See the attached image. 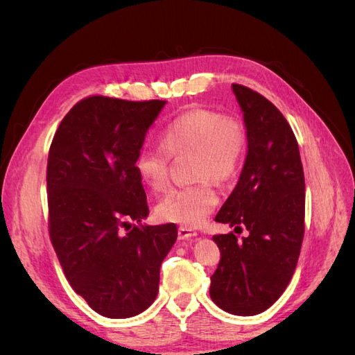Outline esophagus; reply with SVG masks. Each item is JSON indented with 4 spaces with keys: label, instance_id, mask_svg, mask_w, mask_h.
Wrapping results in <instances>:
<instances>
[{
    "label": "esophagus",
    "instance_id": "34e87169",
    "mask_svg": "<svg viewBox=\"0 0 355 355\" xmlns=\"http://www.w3.org/2000/svg\"><path fill=\"white\" fill-rule=\"evenodd\" d=\"M197 236V232L193 229L187 227V225H182V227H178V238L180 239H187V238H193Z\"/></svg>",
    "mask_w": 355,
    "mask_h": 355
}]
</instances>
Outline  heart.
Here are the masks:
<instances>
[{"label":"heart","instance_id":"1","mask_svg":"<svg viewBox=\"0 0 355 355\" xmlns=\"http://www.w3.org/2000/svg\"><path fill=\"white\" fill-rule=\"evenodd\" d=\"M160 145L140 148L134 171L150 191L162 192L169 186L171 158L191 154V175L198 182L171 191L157 206V214L163 221L198 225L220 201L212 180L229 182L244 163L247 128L236 116L193 108L164 126Z\"/></svg>","mask_w":355,"mask_h":355}]
</instances>
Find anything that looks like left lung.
<instances>
[{
  "instance_id": "8db88e82",
  "label": "left lung",
  "mask_w": 355,
  "mask_h": 355,
  "mask_svg": "<svg viewBox=\"0 0 355 355\" xmlns=\"http://www.w3.org/2000/svg\"><path fill=\"white\" fill-rule=\"evenodd\" d=\"M244 112L248 153L239 182L215 221L221 259L210 276V297L230 314L254 315L273 305L290 284L305 233V177L290 123L273 103L233 84Z\"/></svg>"
}]
</instances>
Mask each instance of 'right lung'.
Returning <instances> with one entry per match:
<instances>
[{
  "label": "right lung",
  "mask_w": 355,
  "mask_h": 355,
  "mask_svg": "<svg viewBox=\"0 0 355 355\" xmlns=\"http://www.w3.org/2000/svg\"><path fill=\"white\" fill-rule=\"evenodd\" d=\"M164 101L88 96L67 112L47 162L49 233L67 281L105 318L154 302L177 225L149 215L134 158Z\"/></svg>",
  "instance_id": "obj_1"
}]
</instances>
